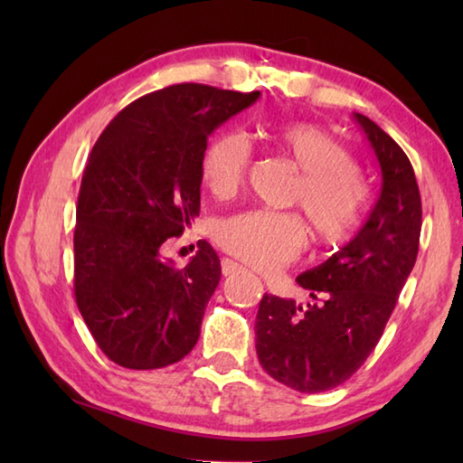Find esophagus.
Instances as JSON below:
<instances>
[{
    "label": "esophagus",
    "instance_id": "esophagus-1",
    "mask_svg": "<svg viewBox=\"0 0 463 463\" xmlns=\"http://www.w3.org/2000/svg\"><path fill=\"white\" fill-rule=\"evenodd\" d=\"M221 268H222L224 276H231V273L241 269V265H239L237 261H232V260H222V261H221Z\"/></svg>",
    "mask_w": 463,
    "mask_h": 463
}]
</instances>
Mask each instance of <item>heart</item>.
<instances>
[{
  "instance_id": "obj_1",
  "label": "heart",
  "mask_w": 463,
  "mask_h": 463,
  "mask_svg": "<svg viewBox=\"0 0 463 463\" xmlns=\"http://www.w3.org/2000/svg\"><path fill=\"white\" fill-rule=\"evenodd\" d=\"M273 140L300 171L292 200L307 214L320 242L341 245L364 221L367 185L354 156L312 124L278 127ZM250 145L239 132L218 137L202 156V182L218 200H229L247 179ZM214 239L226 253L255 269H273L302 253L307 226L292 213L247 210L218 222Z\"/></svg>"
}]
</instances>
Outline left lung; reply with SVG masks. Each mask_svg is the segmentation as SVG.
Returning a JSON list of instances; mask_svg holds the SVG:
<instances>
[{
    "instance_id": "left-lung-1",
    "label": "left lung",
    "mask_w": 463,
    "mask_h": 463,
    "mask_svg": "<svg viewBox=\"0 0 463 463\" xmlns=\"http://www.w3.org/2000/svg\"><path fill=\"white\" fill-rule=\"evenodd\" d=\"M354 118L380 163V198L347 245L296 278L315 302L265 294L255 320L263 370L307 394L336 388L364 365L419 253L422 208L409 156L367 116Z\"/></svg>"
}]
</instances>
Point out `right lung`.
<instances>
[{"instance_id":"obj_1","label":"right lung","mask_w":463,"mask_h":463,"mask_svg":"<svg viewBox=\"0 0 463 463\" xmlns=\"http://www.w3.org/2000/svg\"><path fill=\"white\" fill-rule=\"evenodd\" d=\"M260 96L169 85L128 104L93 145L77 200L75 300L114 364L156 370L198 343L221 260L200 241L177 269L161 247L200 214L208 137Z\"/></svg>"}]
</instances>
